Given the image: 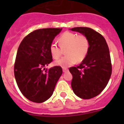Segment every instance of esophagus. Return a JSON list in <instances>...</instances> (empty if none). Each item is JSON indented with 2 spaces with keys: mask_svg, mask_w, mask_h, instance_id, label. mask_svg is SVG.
<instances>
[{
  "mask_svg": "<svg viewBox=\"0 0 124 124\" xmlns=\"http://www.w3.org/2000/svg\"><path fill=\"white\" fill-rule=\"evenodd\" d=\"M63 71L64 72V73H66V72L68 71V68H63Z\"/></svg>",
  "mask_w": 124,
  "mask_h": 124,
  "instance_id": "esophagus-1",
  "label": "esophagus"
}]
</instances>
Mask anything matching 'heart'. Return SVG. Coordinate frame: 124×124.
<instances>
[{
  "instance_id": "heart-1",
  "label": "heart",
  "mask_w": 124,
  "mask_h": 124,
  "mask_svg": "<svg viewBox=\"0 0 124 124\" xmlns=\"http://www.w3.org/2000/svg\"><path fill=\"white\" fill-rule=\"evenodd\" d=\"M60 47L53 43L50 46V52L53 58L58 59L65 50L66 56L63 57L54 62V64L63 68L73 65L76 62H81L88 53L89 41L84 35H78L75 33L66 31L58 39Z\"/></svg>"
}]
</instances>
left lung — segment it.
<instances>
[{"label":"left lung","instance_id":"1","mask_svg":"<svg viewBox=\"0 0 124 124\" xmlns=\"http://www.w3.org/2000/svg\"><path fill=\"white\" fill-rule=\"evenodd\" d=\"M71 30L85 35L89 41L84 60L76 67L69 69L73 76L72 89L81 99H91L104 89L110 79L112 64L109 47L103 36L92 28L74 27Z\"/></svg>","mask_w":124,"mask_h":124}]
</instances>
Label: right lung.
Returning a JSON list of instances; mask_svg holds the SVG:
<instances>
[{
    "label": "right lung",
    "mask_w": 124,
    "mask_h": 124,
    "mask_svg": "<svg viewBox=\"0 0 124 124\" xmlns=\"http://www.w3.org/2000/svg\"><path fill=\"white\" fill-rule=\"evenodd\" d=\"M62 28L36 30L23 39L17 50L14 75L22 94L33 102L41 103L52 96L63 73L61 66L44 68L53 61L50 46Z\"/></svg>",
    "instance_id": "add662e5"
}]
</instances>
